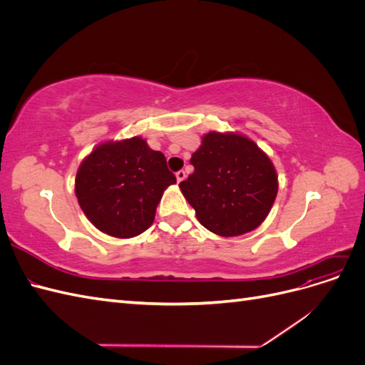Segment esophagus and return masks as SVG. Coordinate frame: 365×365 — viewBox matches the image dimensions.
<instances>
[{"label":"esophagus","instance_id":"34e87169","mask_svg":"<svg viewBox=\"0 0 365 365\" xmlns=\"http://www.w3.org/2000/svg\"><path fill=\"white\" fill-rule=\"evenodd\" d=\"M175 175H176V181H178V182L184 181V180H185V176H187L184 170H178V172H176Z\"/></svg>","mask_w":365,"mask_h":365}]
</instances>
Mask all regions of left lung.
Listing matches in <instances>:
<instances>
[{"mask_svg": "<svg viewBox=\"0 0 365 365\" xmlns=\"http://www.w3.org/2000/svg\"><path fill=\"white\" fill-rule=\"evenodd\" d=\"M190 163L195 172L180 189L201 225L233 237L257 228L279 190L274 164L256 143L233 132H208Z\"/></svg>", "mask_w": 365, "mask_h": 365, "instance_id": "left-lung-1", "label": "left lung"}]
</instances>
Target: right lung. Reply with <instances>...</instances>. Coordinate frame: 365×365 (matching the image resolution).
Here are the masks:
<instances>
[{"instance_id": "obj_1", "label": "right lung", "mask_w": 365, "mask_h": 365, "mask_svg": "<svg viewBox=\"0 0 365 365\" xmlns=\"http://www.w3.org/2000/svg\"><path fill=\"white\" fill-rule=\"evenodd\" d=\"M175 182L163 153L132 137L102 143L82 161L76 196L97 230L128 239L152 225L164 190Z\"/></svg>"}]
</instances>
